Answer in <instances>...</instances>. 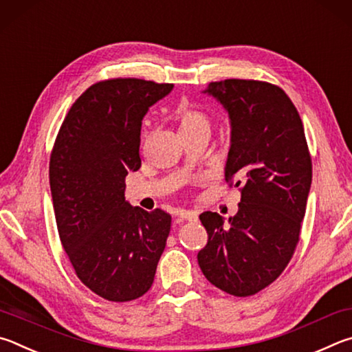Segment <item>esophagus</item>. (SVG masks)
<instances>
[{"mask_svg":"<svg viewBox=\"0 0 352 352\" xmlns=\"http://www.w3.org/2000/svg\"><path fill=\"white\" fill-rule=\"evenodd\" d=\"M177 217H179L181 219H186V221H196V218H198V214H196L192 210H181L179 213H177Z\"/></svg>","mask_w":352,"mask_h":352,"instance_id":"esophagus-1","label":"esophagus"}]
</instances>
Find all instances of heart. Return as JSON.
Instances as JSON below:
<instances>
[{
    "label": "heart",
    "mask_w": 352,
    "mask_h": 352,
    "mask_svg": "<svg viewBox=\"0 0 352 352\" xmlns=\"http://www.w3.org/2000/svg\"><path fill=\"white\" fill-rule=\"evenodd\" d=\"M175 116L177 123H179L182 138L184 135H193L201 133L210 134L212 131V119L207 113L198 108L188 107V104H181L176 109Z\"/></svg>",
    "instance_id": "heart-1"
}]
</instances>
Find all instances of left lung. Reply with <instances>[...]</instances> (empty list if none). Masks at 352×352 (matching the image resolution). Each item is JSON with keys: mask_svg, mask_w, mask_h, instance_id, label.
<instances>
[{"mask_svg": "<svg viewBox=\"0 0 352 352\" xmlns=\"http://www.w3.org/2000/svg\"><path fill=\"white\" fill-rule=\"evenodd\" d=\"M230 119L226 181L241 186L238 213L199 214L208 241L198 263L206 278L235 297L260 292L281 275L297 248L312 162L297 108L281 88L256 80L212 82L202 91Z\"/></svg>", "mask_w": 352, "mask_h": 352, "instance_id": "1", "label": "left lung"}]
</instances>
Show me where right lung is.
<instances>
[{
    "instance_id": "right-lung-1",
    "label": "right lung",
    "mask_w": 352,
    "mask_h": 352,
    "mask_svg": "<svg viewBox=\"0 0 352 352\" xmlns=\"http://www.w3.org/2000/svg\"><path fill=\"white\" fill-rule=\"evenodd\" d=\"M170 83L113 78L89 86L65 117L49 162L55 221L80 281L98 297L131 301L151 287L171 217L125 201L140 168V128Z\"/></svg>"
}]
</instances>
